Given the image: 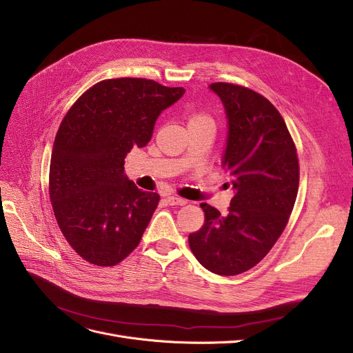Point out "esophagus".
<instances>
[{
  "mask_svg": "<svg viewBox=\"0 0 353 353\" xmlns=\"http://www.w3.org/2000/svg\"><path fill=\"white\" fill-rule=\"evenodd\" d=\"M165 202L170 206H185L188 203L186 199H181V197H177V196H167Z\"/></svg>",
  "mask_w": 353,
  "mask_h": 353,
  "instance_id": "34e87169",
  "label": "esophagus"
}]
</instances>
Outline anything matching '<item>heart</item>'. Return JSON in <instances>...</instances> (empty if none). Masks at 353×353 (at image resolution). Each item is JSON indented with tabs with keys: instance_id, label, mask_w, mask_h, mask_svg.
I'll return each mask as SVG.
<instances>
[{
	"instance_id": "b5f03b06",
	"label": "heart",
	"mask_w": 353,
	"mask_h": 353,
	"mask_svg": "<svg viewBox=\"0 0 353 353\" xmlns=\"http://www.w3.org/2000/svg\"><path fill=\"white\" fill-rule=\"evenodd\" d=\"M196 124H210L213 125V121L209 115L201 114V112H193L188 118V127L189 125H196Z\"/></svg>"
}]
</instances>
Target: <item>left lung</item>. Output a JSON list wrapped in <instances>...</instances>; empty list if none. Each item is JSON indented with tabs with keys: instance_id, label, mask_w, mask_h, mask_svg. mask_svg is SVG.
<instances>
[{
	"instance_id": "left-lung-1",
	"label": "left lung",
	"mask_w": 353,
	"mask_h": 353,
	"mask_svg": "<svg viewBox=\"0 0 353 353\" xmlns=\"http://www.w3.org/2000/svg\"><path fill=\"white\" fill-rule=\"evenodd\" d=\"M225 108L228 137L222 168L234 197L226 216L201 203L205 223L189 235L190 250L206 270L236 275L256 265L283 234L299 190V160L285 122L256 92L212 83Z\"/></svg>"
}]
</instances>
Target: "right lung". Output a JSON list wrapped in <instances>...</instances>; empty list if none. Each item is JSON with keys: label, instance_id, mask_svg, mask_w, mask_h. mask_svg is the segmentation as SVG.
<instances>
[{"label": "right lung", "instance_id": "obj_1", "mask_svg": "<svg viewBox=\"0 0 353 353\" xmlns=\"http://www.w3.org/2000/svg\"><path fill=\"white\" fill-rule=\"evenodd\" d=\"M185 92L148 79H108L63 118L52 150L50 201L60 231L88 263L115 265L140 243L160 196L137 188L124 160L147 145L160 114Z\"/></svg>", "mask_w": 353, "mask_h": 353}]
</instances>
